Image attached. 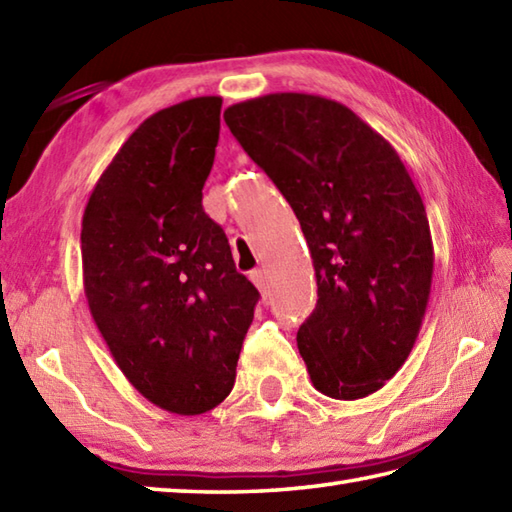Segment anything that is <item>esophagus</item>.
I'll return each mask as SVG.
<instances>
[{
  "instance_id": "1",
  "label": "esophagus",
  "mask_w": 512,
  "mask_h": 512,
  "mask_svg": "<svg viewBox=\"0 0 512 512\" xmlns=\"http://www.w3.org/2000/svg\"><path fill=\"white\" fill-rule=\"evenodd\" d=\"M250 279H253V284L257 286L259 293H262V297L266 299L268 293H270V288H268V273H266V270H264V268L253 270V273H250Z\"/></svg>"
}]
</instances>
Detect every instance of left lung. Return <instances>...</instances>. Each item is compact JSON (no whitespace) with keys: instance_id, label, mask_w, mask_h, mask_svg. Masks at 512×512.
Wrapping results in <instances>:
<instances>
[{"instance_id":"obj_1","label":"left lung","mask_w":512,"mask_h":512,"mask_svg":"<svg viewBox=\"0 0 512 512\" xmlns=\"http://www.w3.org/2000/svg\"><path fill=\"white\" fill-rule=\"evenodd\" d=\"M224 119L295 210L313 257L317 306L297 333L310 382L333 399L375 393L413 350L433 282L426 208L404 162L319 95L246 99Z\"/></svg>"}]
</instances>
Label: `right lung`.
Returning <instances> with one entry per match:
<instances>
[{
  "mask_svg": "<svg viewBox=\"0 0 512 512\" xmlns=\"http://www.w3.org/2000/svg\"><path fill=\"white\" fill-rule=\"evenodd\" d=\"M222 97L150 115L97 179L82 219L90 315L126 379L177 415L222 404L257 288L204 213Z\"/></svg>",
  "mask_w": 512,
  "mask_h": 512,
  "instance_id": "obj_1",
  "label": "right lung"
}]
</instances>
